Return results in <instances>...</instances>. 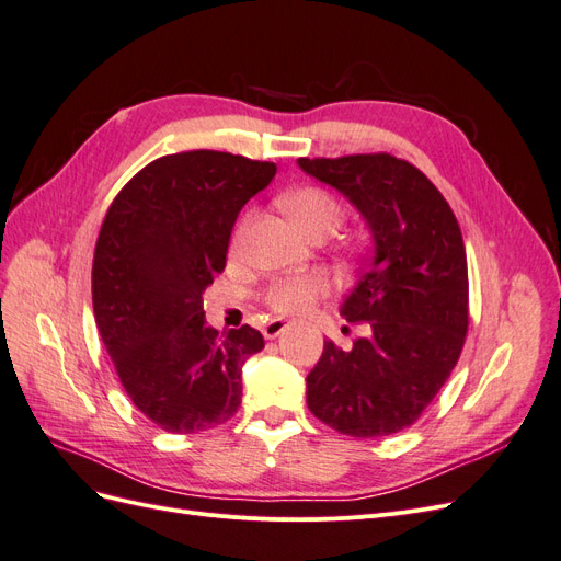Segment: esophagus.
<instances>
[{"label":"esophagus","instance_id":"34e87169","mask_svg":"<svg viewBox=\"0 0 561 561\" xmlns=\"http://www.w3.org/2000/svg\"><path fill=\"white\" fill-rule=\"evenodd\" d=\"M287 330V322L283 320V318H271V320H266L264 322V328H262V334L266 336V339H276L278 334H283Z\"/></svg>","mask_w":561,"mask_h":561}]
</instances>
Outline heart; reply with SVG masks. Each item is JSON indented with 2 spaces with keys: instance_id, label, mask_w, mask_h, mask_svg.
<instances>
[{
  "instance_id": "b5f03b06",
  "label": "heart",
  "mask_w": 561,
  "mask_h": 561,
  "mask_svg": "<svg viewBox=\"0 0 561 561\" xmlns=\"http://www.w3.org/2000/svg\"><path fill=\"white\" fill-rule=\"evenodd\" d=\"M283 208L307 236L320 229L334 231L339 225H342V217H344V210L336 203V198L330 196L328 192L318 190V186H304V190L287 194L283 198ZM241 231H243V225L239 231H236L233 241L241 239ZM328 290H330V280L322 276L320 271H307V274L276 278L268 285L266 301L268 307L278 313H301L311 309L320 297H325Z\"/></svg>"
}]
</instances>
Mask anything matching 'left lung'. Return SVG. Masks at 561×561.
I'll list each match as a JSON object with an SVG mask.
<instances>
[{
	"label": "left lung",
	"instance_id": "8db88e82",
	"mask_svg": "<svg viewBox=\"0 0 561 561\" xmlns=\"http://www.w3.org/2000/svg\"><path fill=\"white\" fill-rule=\"evenodd\" d=\"M360 213L371 233L363 274L339 313L367 322L351 351L325 342L307 377V404L351 437L393 435L445 386L468 332V262L445 196L390 154L299 159Z\"/></svg>",
	"mask_w": 561,
	"mask_h": 561
}]
</instances>
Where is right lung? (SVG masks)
Wrapping results in <instances>:
<instances>
[{
    "instance_id": "add662e5",
    "label": "right lung",
    "mask_w": 561,
    "mask_h": 561,
    "mask_svg": "<svg viewBox=\"0 0 561 561\" xmlns=\"http://www.w3.org/2000/svg\"><path fill=\"white\" fill-rule=\"evenodd\" d=\"M276 163L182 151L145 165L110 206L93 257V313L133 404L168 433H198L241 404V371L264 336H217L203 293L227 264L241 208Z\"/></svg>"
}]
</instances>
